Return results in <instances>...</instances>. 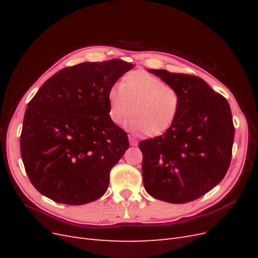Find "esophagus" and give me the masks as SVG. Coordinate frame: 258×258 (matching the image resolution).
Masks as SVG:
<instances>
[{"instance_id": "esophagus-1", "label": "esophagus", "mask_w": 258, "mask_h": 258, "mask_svg": "<svg viewBox=\"0 0 258 258\" xmlns=\"http://www.w3.org/2000/svg\"><path fill=\"white\" fill-rule=\"evenodd\" d=\"M129 141H130V145H132V146H137L138 145V141H137L136 138L134 136H129Z\"/></svg>"}]
</instances>
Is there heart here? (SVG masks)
<instances>
[{
	"label": "heart",
	"mask_w": 258,
	"mask_h": 258,
	"mask_svg": "<svg viewBox=\"0 0 258 258\" xmlns=\"http://www.w3.org/2000/svg\"><path fill=\"white\" fill-rule=\"evenodd\" d=\"M107 101L115 123L120 124L131 111L124 127L148 137L165 134L175 121L181 105L175 88L142 70L127 73L119 86L111 87Z\"/></svg>",
	"instance_id": "1"
}]
</instances>
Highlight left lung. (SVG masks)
Instances as JSON below:
<instances>
[{
	"instance_id": "obj_1",
	"label": "left lung",
	"mask_w": 258,
	"mask_h": 258,
	"mask_svg": "<svg viewBox=\"0 0 258 258\" xmlns=\"http://www.w3.org/2000/svg\"><path fill=\"white\" fill-rule=\"evenodd\" d=\"M148 72L177 90L181 105L165 134L139 143L145 190L170 204L196 200L229 168L235 138L230 106L200 77L167 70Z\"/></svg>"
}]
</instances>
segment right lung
<instances>
[{
    "mask_svg": "<svg viewBox=\"0 0 258 258\" xmlns=\"http://www.w3.org/2000/svg\"><path fill=\"white\" fill-rule=\"evenodd\" d=\"M134 64L120 59L62 69L30 101L20 136L30 182L59 204L81 206L105 194L128 148L111 119L107 92Z\"/></svg>",
    "mask_w": 258,
    "mask_h": 258,
    "instance_id": "1",
    "label": "right lung"
}]
</instances>
